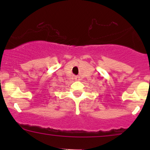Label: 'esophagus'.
<instances>
[{
	"label": "esophagus",
	"instance_id": "esophagus-1",
	"mask_svg": "<svg viewBox=\"0 0 150 150\" xmlns=\"http://www.w3.org/2000/svg\"><path fill=\"white\" fill-rule=\"evenodd\" d=\"M75 80L76 81H80V76H75Z\"/></svg>",
	"mask_w": 150,
	"mask_h": 150
}]
</instances>
